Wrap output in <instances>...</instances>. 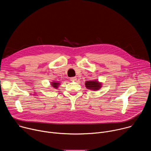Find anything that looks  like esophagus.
<instances>
[{"label": "esophagus", "mask_w": 151, "mask_h": 151, "mask_svg": "<svg viewBox=\"0 0 151 151\" xmlns=\"http://www.w3.org/2000/svg\"><path fill=\"white\" fill-rule=\"evenodd\" d=\"M76 80V77H72L71 78H70V81H75Z\"/></svg>", "instance_id": "1"}]
</instances>
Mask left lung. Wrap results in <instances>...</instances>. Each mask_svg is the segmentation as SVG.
Instances as JSON below:
<instances>
[{"instance_id":"left-lung-1","label":"left lung","mask_w":151,"mask_h":151,"mask_svg":"<svg viewBox=\"0 0 151 151\" xmlns=\"http://www.w3.org/2000/svg\"><path fill=\"white\" fill-rule=\"evenodd\" d=\"M85 86L87 89L94 91L98 90L101 87V83L97 81H87L85 82Z\"/></svg>"}]
</instances>
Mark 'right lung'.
<instances>
[{
	"mask_svg": "<svg viewBox=\"0 0 151 151\" xmlns=\"http://www.w3.org/2000/svg\"><path fill=\"white\" fill-rule=\"evenodd\" d=\"M58 85H59V83H57V82H53V83H52V87H54L55 88H57Z\"/></svg>",
	"mask_w": 151,
	"mask_h": 151,
	"instance_id": "obj_1",
	"label": "right lung"
}]
</instances>
